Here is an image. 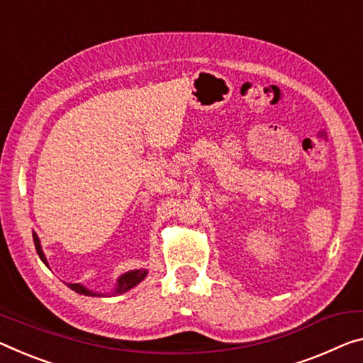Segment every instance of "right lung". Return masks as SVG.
<instances>
[{"instance_id": "obj_1", "label": "right lung", "mask_w": 363, "mask_h": 363, "mask_svg": "<svg viewBox=\"0 0 363 363\" xmlns=\"http://www.w3.org/2000/svg\"><path fill=\"white\" fill-rule=\"evenodd\" d=\"M33 243H35L37 255L40 256V259L48 266L45 255H43V252H42L40 240H38L35 232H33ZM146 276H147V271H146V269H135V271H128V272H125L123 276L118 277V282H116V287H115V291H113V295H118V294H123V292H126V291H130V289L138 286V284L141 282L143 279L146 277ZM68 287L71 289V291H74V292L81 294V295H91V297H96V295H97V297H102V295H104V294H96V292L89 291L87 287L81 286V284H68Z\"/></svg>"}]
</instances>
